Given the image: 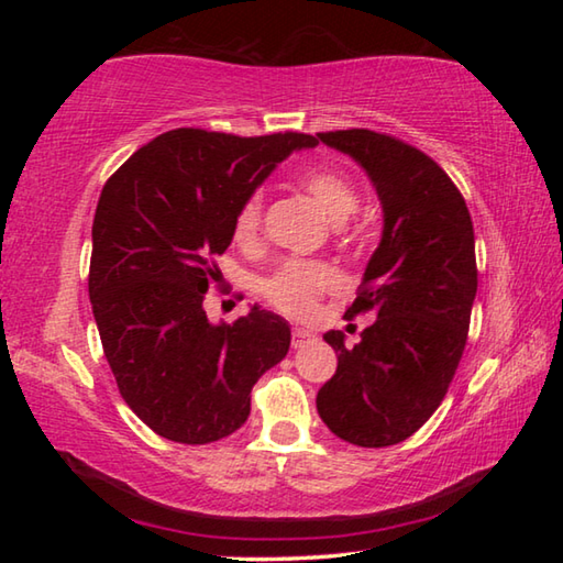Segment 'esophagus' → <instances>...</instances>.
Instances as JSON below:
<instances>
[{
	"label": "esophagus",
	"instance_id": "obj_1",
	"mask_svg": "<svg viewBox=\"0 0 563 563\" xmlns=\"http://www.w3.org/2000/svg\"><path fill=\"white\" fill-rule=\"evenodd\" d=\"M312 338H316V335H312L310 330H305V328H295V330H292V347H302L305 342H310Z\"/></svg>",
	"mask_w": 563,
	"mask_h": 563
}]
</instances>
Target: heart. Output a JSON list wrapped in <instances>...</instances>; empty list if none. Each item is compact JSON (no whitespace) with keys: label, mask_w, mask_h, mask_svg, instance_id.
Returning <instances> with one entry per match:
<instances>
[{"label":"heart","mask_w":563,"mask_h":563,"mask_svg":"<svg viewBox=\"0 0 563 563\" xmlns=\"http://www.w3.org/2000/svg\"><path fill=\"white\" fill-rule=\"evenodd\" d=\"M298 184L305 194L316 198L330 221L342 223L357 208V190L352 180L340 168L318 166L308 168L298 176ZM265 213L263 188H253L233 216V238L238 243L251 245L258 241ZM338 285V273L325 263L312 261H285L268 278L261 283L263 298L285 316L305 318L316 310L318 298Z\"/></svg>","instance_id":"b5f03b06"}]
</instances>
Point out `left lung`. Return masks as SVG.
<instances>
[{
	"label": "left lung",
	"instance_id": "1",
	"mask_svg": "<svg viewBox=\"0 0 563 563\" xmlns=\"http://www.w3.org/2000/svg\"><path fill=\"white\" fill-rule=\"evenodd\" d=\"M318 139L367 170L385 213L383 241L345 312L377 318L352 350L342 332H325L338 369L320 387L318 412L340 440L389 446L432 417L460 367L476 295L472 216L424 151L369 129Z\"/></svg>",
	"mask_w": 563,
	"mask_h": 563
}]
</instances>
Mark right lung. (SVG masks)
<instances>
[{
  "label": "right lung",
  "mask_w": 563,
  "mask_h": 563,
  "mask_svg": "<svg viewBox=\"0 0 563 563\" xmlns=\"http://www.w3.org/2000/svg\"><path fill=\"white\" fill-rule=\"evenodd\" d=\"M310 133L233 136L174 129L141 146L101 190L91 228L89 298L103 355L133 415L158 437L208 444L251 415V389L288 355L290 328L253 305L211 325L216 255L233 241L243 198Z\"/></svg>",
  "instance_id": "right-lung-1"
}]
</instances>
